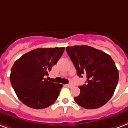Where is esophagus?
<instances>
[{"label": "esophagus", "mask_w": 128, "mask_h": 128, "mask_svg": "<svg viewBox=\"0 0 128 128\" xmlns=\"http://www.w3.org/2000/svg\"><path fill=\"white\" fill-rule=\"evenodd\" d=\"M68 85L69 86H70V87H72V86H73V83H72V82H70V83L68 84Z\"/></svg>", "instance_id": "34e87169"}]
</instances>
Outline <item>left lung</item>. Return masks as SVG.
I'll return each instance as SVG.
<instances>
[{
  "label": "left lung",
  "instance_id": "8db88e82",
  "mask_svg": "<svg viewBox=\"0 0 128 128\" xmlns=\"http://www.w3.org/2000/svg\"><path fill=\"white\" fill-rule=\"evenodd\" d=\"M79 77L86 76V84L79 86L76 102L86 109L101 107L111 98L119 80V72L110 56L82 45L66 48Z\"/></svg>",
  "mask_w": 128,
  "mask_h": 128
}]
</instances>
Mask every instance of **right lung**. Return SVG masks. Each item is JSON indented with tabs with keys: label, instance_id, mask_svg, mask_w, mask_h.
Wrapping results in <instances>:
<instances>
[{
	"label": "right lung",
	"instance_id": "1",
	"mask_svg": "<svg viewBox=\"0 0 128 128\" xmlns=\"http://www.w3.org/2000/svg\"><path fill=\"white\" fill-rule=\"evenodd\" d=\"M65 48H37L22 55L11 70L10 81L18 98L30 108H47L56 100L63 84L48 80Z\"/></svg>",
	"mask_w": 128,
	"mask_h": 128
}]
</instances>
